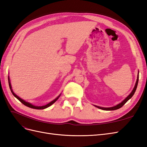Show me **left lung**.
Wrapping results in <instances>:
<instances>
[{
    "instance_id": "obj_1",
    "label": "left lung",
    "mask_w": 147,
    "mask_h": 147,
    "mask_svg": "<svg viewBox=\"0 0 147 147\" xmlns=\"http://www.w3.org/2000/svg\"><path fill=\"white\" fill-rule=\"evenodd\" d=\"M138 82H139V74H138V75H137V81H136V84H135V86H134V89H133L132 90V92L130 93V94L126 98L124 99V100H123L121 103H119V104H118V105H117L116 106H114V107H99V106H96V105H95V107H97V108H99V109H101V110H117V109H119V108H121V107H123L124 104H125L126 102H127V101L128 100H129L131 97H132V96L134 94V93H135V92H136V89H137V84H138Z\"/></svg>"
}]
</instances>
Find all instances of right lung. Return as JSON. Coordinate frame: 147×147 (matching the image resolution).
I'll return each mask as SVG.
<instances>
[{
  "label": "right lung",
  "instance_id": "obj_1",
  "mask_svg": "<svg viewBox=\"0 0 147 147\" xmlns=\"http://www.w3.org/2000/svg\"><path fill=\"white\" fill-rule=\"evenodd\" d=\"M8 84H9V86H10V90H11V92H12V94H13V95L14 96L16 99H18L22 104H23L24 105H26V106H27V107H30V108H32V109H38V110H41V109H46V108H47V107H50V105H51L52 104H53L55 103V102L58 99V98L59 97H60V96H61V94L59 95V96H57L56 98L55 99H54L53 100H52L51 102H50V103H48V104H47V105H43V106H35V105H32V104H31L30 103H29V102H26L25 100H24L23 99H21L20 97H18V96L16 94H15V93H14V92L13 91V90H12V88H11V83H10V78H9V77L8 78Z\"/></svg>",
  "mask_w": 147,
  "mask_h": 147
}]
</instances>
